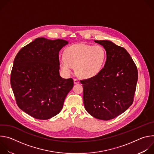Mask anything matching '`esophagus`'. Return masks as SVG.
<instances>
[{
    "label": "esophagus",
    "instance_id": "esophagus-1",
    "mask_svg": "<svg viewBox=\"0 0 154 154\" xmlns=\"http://www.w3.org/2000/svg\"><path fill=\"white\" fill-rule=\"evenodd\" d=\"M79 80H77V79H74V83H75V84H77V83H79Z\"/></svg>",
    "mask_w": 154,
    "mask_h": 154
}]
</instances>
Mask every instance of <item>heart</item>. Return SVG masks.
Segmentation results:
<instances>
[{
    "label": "heart",
    "mask_w": 154,
    "mask_h": 154,
    "mask_svg": "<svg viewBox=\"0 0 154 154\" xmlns=\"http://www.w3.org/2000/svg\"><path fill=\"white\" fill-rule=\"evenodd\" d=\"M106 51L101 45L79 43L68 47L60 61L61 69L66 74L75 67L76 74L81 78L90 79L98 74L106 60Z\"/></svg>",
    "instance_id": "1"
}]
</instances>
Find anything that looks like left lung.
Returning a JSON list of instances; mask_svg holds the SVG:
<instances>
[{
    "instance_id": "8db88e82",
    "label": "left lung",
    "mask_w": 154,
    "mask_h": 154,
    "mask_svg": "<svg viewBox=\"0 0 154 154\" xmlns=\"http://www.w3.org/2000/svg\"><path fill=\"white\" fill-rule=\"evenodd\" d=\"M106 51L104 68L96 76L80 80L87 112L95 118L110 120L132 104L138 80L134 60L122 47L106 41H94Z\"/></svg>"
}]
</instances>
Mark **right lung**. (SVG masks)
Listing matches in <instances>:
<instances>
[{"label":"right lung","mask_w":154,"mask_h":154,"mask_svg":"<svg viewBox=\"0 0 154 154\" xmlns=\"http://www.w3.org/2000/svg\"><path fill=\"white\" fill-rule=\"evenodd\" d=\"M68 42L38 38L17 54L10 83L19 108L32 117L50 119L62 109L74 86L73 79L59 74V52Z\"/></svg>","instance_id":"obj_1"}]
</instances>
